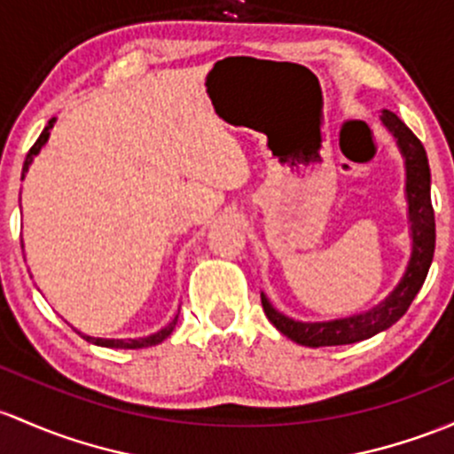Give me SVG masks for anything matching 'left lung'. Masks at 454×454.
<instances>
[{"label":"left lung","instance_id":"1","mask_svg":"<svg viewBox=\"0 0 454 454\" xmlns=\"http://www.w3.org/2000/svg\"><path fill=\"white\" fill-rule=\"evenodd\" d=\"M380 121L394 135L404 159L407 169V204H409V223H411V256H409L407 270L403 278L395 285L387 298L374 309L365 313L350 315V317L328 319V322H295L271 307L265 294H261L263 311L271 324L300 346L319 348V346H346L379 335L387 331L391 324L398 322L407 309L411 307L413 298L422 289L427 280L428 267L433 263L435 252V213L431 204V169H428L427 150L419 139L395 117L391 111H383Z\"/></svg>","mask_w":454,"mask_h":454}]
</instances>
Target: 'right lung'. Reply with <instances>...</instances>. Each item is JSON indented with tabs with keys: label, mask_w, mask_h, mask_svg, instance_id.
Returning a JSON list of instances; mask_svg holds the SVG:
<instances>
[{
	"label": "right lung",
	"mask_w": 454,
	"mask_h": 454,
	"mask_svg": "<svg viewBox=\"0 0 454 454\" xmlns=\"http://www.w3.org/2000/svg\"><path fill=\"white\" fill-rule=\"evenodd\" d=\"M54 121H56V119H50V123H47V126H45V130L41 132V137H38L35 145H32L30 152H27L26 160H23L21 180H23V176H26V171L30 169V165H32V160H35V156L38 154V152H41V147L45 145L47 139H50V130H51V128H54ZM21 247H23V243H21ZM176 322H178V315H176V317L171 319V322L167 324L165 328H160V331L152 333V335H147V337H137V340H102V337L82 335V333H80V331H78V335H82L84 340L90 341V343H95V346H104V348H130V350H137V348L156 346V343H160L163 340H167V337L171 335V331H174V328H176Z\"/></svg>",
	"instance_id": "right-lung-1"
}]
</instances>
